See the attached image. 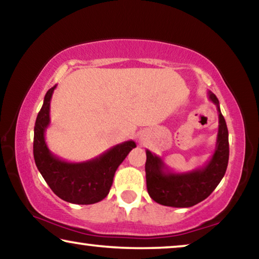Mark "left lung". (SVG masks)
Returning a JSON list of instances; mask_svg holds the SVG:
<instances>
[{"label": "left lung", "mask_w": 259, "mask_h": 259, "mask_svg": "<svg viewBox=\"0 0 259 259\" xmlns=\"http://www.w3.org/2000/svg\"><path fill=\"white\" fill-rule=\"evenodd\" d=\"M207 97L217 107L218 134L216 148L205 165L187 172H175L163 158L147 150L148 194L158 204L172 207L194 206L210 196L224 177L229 162V133L216 95L207 92Z\"/></svg>", "instance_id": "8db88e82"}]
</instances>
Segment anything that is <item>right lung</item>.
<instances>
[{
	"instance_id": "right-lung-1",
	"label": "right lung",
	"mask_w": 259,
	"mask_h": 259,
	"mask_svg": "<svg viewBox=\"0 0 259 259\" xmlns=\"http://www.w3.org/2000/svg\"><path fill=\"white\" fill-rule=\"evenodd\" d=\"M56 85L47 92L34 128V158L36 166L54 194L72 204H94L107 197L116 170L129 152L136 148L125 141L97 157L85 162H67L54 155L46 142L50 124V101Z\"/></svg>"
}]
</instances>
